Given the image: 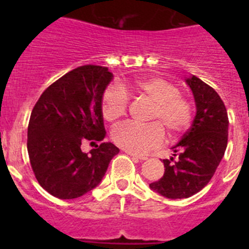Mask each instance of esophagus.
I'll use <instances>...</instances> for the list:
<instances>
[{"instance_id": "esophagus-1", "label": "esophagus", "mask_w": 249, "mask_h": 249, "mask_svg": "<svg viewBox=\"0 0 249 249\" xmlns=\"http://www.w3.org/2000/svg\"><path fill=\"white\" fill-rule=\"evenodd\" d=\"M127 154L130 155V157H132V158H136V159H139V160H147L148 158L147 157H144V155H139V154H135V153H131V152H127Z\"/></svg>"}]
</instances>
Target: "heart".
I'll list each match as a JSON object with an SVG mask.
<instances>
[{
    "label": "heart",
    "mask_w": 249,
    "mask_h": 249,
    "mask_svg": "<svg viewBox=\"0 0 249 249\" xmlns=\"http://www.w3.org/2000/svg\"><path fill=\"white\" fill-rule=\"evenodd\" d=\"M132 90L154 102L149 124L127 123L113 131L115 144L131 153H147L160 147L165 141L164 125L171 136H178L189 129L194 107L188 97L179 94V89L169 80L159 77L143 78L132 84ZM130 97L123 87L113 84L102 96V115L107 122L122 119L129 108Z\"/></svg>",
    "instance_id": "b5f03b06"
}]
</instances>
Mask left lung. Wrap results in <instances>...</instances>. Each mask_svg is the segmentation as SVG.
<instances>
[{"instance_id": "left-lung-1", "label": "left lung", "mask_w": 249, "mask_h": 249, "mask_svg": "<svg viewBox=\"0 0 249 249\" xmlns=\"http://www.w3.org/2000/svg\"><path fill=\"white\" fill-rule=\"evenodd\" d=\"M187 84L196 105L190 129L172 148L174 158L164 159V176L149 187L167 199H187L199 193L214 175L228 144V112L212 87L192 76Z\"/></svg>"}]
</instances>
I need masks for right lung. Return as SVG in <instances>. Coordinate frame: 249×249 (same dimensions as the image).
<instances>
[{"mask_svg": "<svg viewBox=\"0 0 249 249\" xmlns=\"http://www.w3.org/2000/svg\"><path fill=\"white\" fill-rule=\"evenodd\" d=\"M107 67L84 65L47 88L27 127L30 164L39 185L57 199H76L94 189L119 153L104 142L83 153L84 141L105 139L102 96L112 80Z\"/></svg>", "mask_w": 249, "mask_h": 249, "instance_id": "1", "label": "right lung"}]
</instances>
